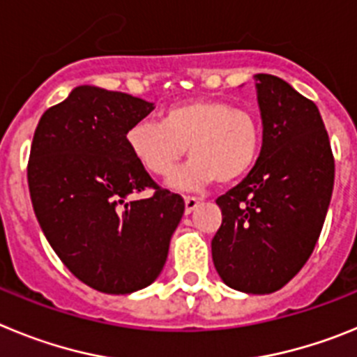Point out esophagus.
<instances>
[{
  "instance_id": "1",
  "label": "esophagus",
  "mask_w": 357,
  "mask_h": 357,
  "mask_svg": "<svg viewBox=\"0 0 357 357\" xmlns=\"http://www.w3.org/2000/svg\"><path fill=\"white\" fill-rule=\"evenodd\" d=\"M184 202H185V214L193 213V211L198 207V204H200V200L195 197H184Z\"/></svg>"
}]
</instances>
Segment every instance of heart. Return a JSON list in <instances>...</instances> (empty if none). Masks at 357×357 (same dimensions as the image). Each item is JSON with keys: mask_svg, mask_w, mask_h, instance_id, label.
I'll use <instances>...</instances> for the list:
<instances>
[{"mask_svg": "<svg viewBox=\"0 0 357 357\" xmlns=\"http://www.w3.org/2000/svg\"><path fill=\"white\" fill-rule=\"evenodd\" d=\"M127 146L150 175L172 176L173 188H202L211 182L229 185L254 169L263 150V121L254 110L220 98H193L168 107L160 123L139 119L127 130Z\"/></svg>", "mask_w": 357, "mask_h": 357, "instance_id": "1", "label": "heart"}]
</instances>
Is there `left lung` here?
I'll use <instances>...</instances> for the list:
<instances>
[{
	"label": "left lung",
	"instance_id": "8db88e82",
	"mask_svg": "<svg viewBox=\"0 0 357 357\" xmlns=\"http://www.w3.org/2000/svg\"><path fill=\"white\" fill-rule=\"evenodd\" d=\"M263 150L247 178L218 198L216 272L238 291L266 295L301 272L320 238L334 157L318 107L273 75H255Z\"/></svg>",
	"mask_w": 357,
	"mask_h": 357
}]
</instances>
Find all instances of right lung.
<instances>
[{"label": "right lung", "mask_w": 357, "mask_h": 357, "mask_svg": "<svg viewBox=\"0 0 357 357\" xmlns=\"http://www.w3.org/2000/svg\"><path fill=\"white\" fill-rule=\"evenodd\" d=\"M153 103L80 85L39 119L28 188L44 236L69 272L109 295L146 288L184 214L181 195L153 182L127 146ZM150 188L146 199H132Z\"/></svg>", "instance_id": "obj_1"}]
</instances>
